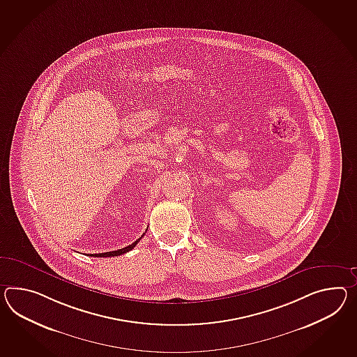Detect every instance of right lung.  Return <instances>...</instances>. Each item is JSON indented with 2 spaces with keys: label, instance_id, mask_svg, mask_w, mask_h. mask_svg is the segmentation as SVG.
<instances>
[{
  "label": "right lung",
  "instance_id": "1",
  "mask_svg": "<svg viewBox=\"0 0 357 357\" xmlns=\"http://www.w3.org/2000/svg\"><path fill=\"white\" fill-rule=\"evenodd\" d=\"M144 236V234L142 235V237ZM142 237L138 238L137 241H134V243L129 245V246H126V248H123V249H119V250H114V252H99V254H90V257H99V258H105V257H117V255H121V254H125V252H130L131 249H134L135 248V245L139 243L140 240H142Z\"/></svg>",
  "mask_w": 357,
  "mask_h": 357
}]
</instances>
